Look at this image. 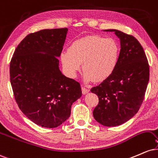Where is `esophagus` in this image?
Here are the masks:
<instances>
[{"label":"esophagus","mask_w":158,"mask_h":158,"mask_svg":"<svg viewBox=\"0 0 158 158\" xmlns=\"http://www.w3.org/2000/svg\"><path fill=\"white\" fill-rule=\"evenodd\" d=\"M89 92V90L85 88V87H82V93L83 94H86L88 93V92Z\"/></svg>","instance_id":"1"}]
</instances>
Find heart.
Instances as JSON below:
<instances>
[{"label": "heart", "instance_id": "obj_1", "mask_svg": "<svg viewBox=\"0 0 158 158\" xmlns=\"http://www.w3.org/2000/svg\"><path fill=\"white\" fill-rule=\"evenodd\" d=\"M120 55L118 42L112 38L89 35L71 44L68 51L60 55L63 67L73 77L82 64L86 82H103L115 69Z\"/></svg>", "mask_w": 158, "mask_h": 158}]
</instances>
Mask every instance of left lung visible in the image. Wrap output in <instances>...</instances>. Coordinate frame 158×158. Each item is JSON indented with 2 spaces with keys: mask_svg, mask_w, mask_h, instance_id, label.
<instances>
[{
  "mask_svg": "<svg viewBox=\"0 0 158 158\" xmlns=\"http://www.w3.org/2000/svg\"><path fill=\"white\" fill-rule=\"evenodd\" d=\"M120 51L112 75L91 89L99 98L93 111L95 120L105 127H117L130 120L138 112L149 80V66L140 43L132 35L117 29Z\"/></svg>",
  "mask_w": 158,
  "mask_h": 158,
  "instance_id": "8db88e82",
  "label": "left lung"
}]
</instances>
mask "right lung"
<instances>
[{
	"label": "right lung",
	"mask_w": 158,
	"mask_h": 158,
	"mask_svg": "<svg viewBox=\"0 0 158 158\" xmlns=\"http://www.w3.org/2000/svg\"><path fill=\"white\" fill-rule=\"evenodd\" d=\"M67 28L28 35L10 63V82L18 107L33 123L59 127L69 118L72 103L82 96L80 83L61 73L58 57Z\"/></svg>",
	"instance_id": "1"
}]
</instances>
